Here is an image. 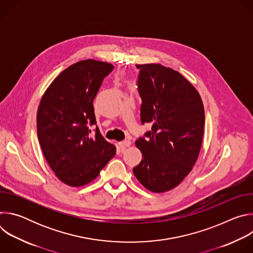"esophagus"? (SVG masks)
<instances>
[{
    "label": "esophagus",
    "mask_w": 253,
    "mask_h": 253,
    "mask_svg": "<svg viewBox=\"0 0 253 253\" xmlns=\"http://www.w3.org/2000/svg\"><path fill=\"white\" fill-rule=\"evenodd\" d=\"M118 144H119L120 148H121L122 150H124L125 148H127V147H129V146L131 145V142H130L129 140H124V141H121V142H119Z\"/></svg>",
    "instance_id": "obj_1"
}]
</instances>
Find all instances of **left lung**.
<instances>
[{
    "mask_svg": "<svg viewBox=\"0 0 253 253\" xmlns=\"http://www.w3.org/2000/svg\"><path fill=\"white\" fill-rule=\"evenodd\" d=\"M136 67L141 121L152 128L146 138L135 141L142 160L133 173L146 189L162 193L181 183L198 159L204 107L198 91L179 72L159 63Z\"/></svg>",
    "mask_w": 253,
    "mask_h": 253,
    "instance_id": "left-lung-1",
    "label": "left lung"
}]
</instances>
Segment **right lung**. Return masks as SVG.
<instances>
[{
    "mask_svg": "<svg viewBox=\"0 0 253 253\" xmlns=\"http://www.w3.org/2000/svg\"><path fill=\"white\" fill-rule=\"evenodd\" d=\"M110 63L93 59L71 65L45 91L37 112V132L49 166L64 184L84 186L116 154V146L90 125L96 123L93 100Z\"/></svg>",
    "mask_w": 253,
    "mask_h": 253,
    "instance_id": "obj_1",
    "label": "right lung"
}]
</instances>
